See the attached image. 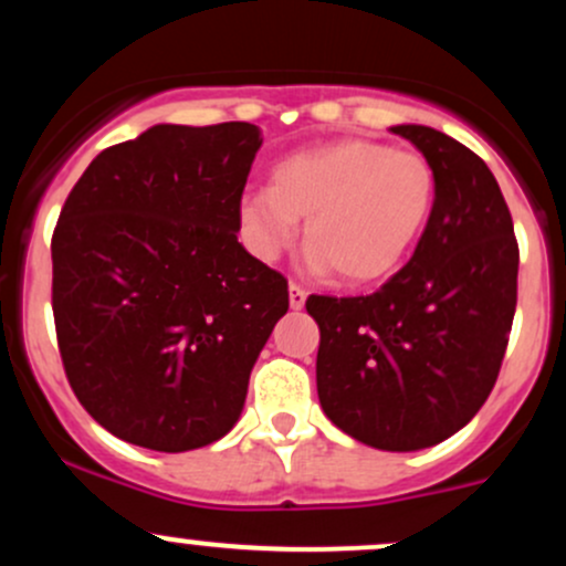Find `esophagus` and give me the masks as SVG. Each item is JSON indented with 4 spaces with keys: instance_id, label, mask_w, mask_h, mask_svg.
Wrapping results in <instances>:
<instances>
[{
    "instance_id": "1",
    "label": "esophagus",
    "mask_w": 566,
    "mask_h": 566,
    "mask_svg": "<svg viewBox=\"0 0 566 566\" xmlns=\"http://www.w3.org/2000/svg\"><path fill=\"white\" fill-rule=\"evenodd\" d=\"M305 305V290L297 287V284H290V308L301 311Z\"/></svg>"
}]
</instances>
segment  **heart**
<instances>
[{"label": "heart", "instance_id": "obj_1", "mask_svg": "<svg viewBox=\"0 0 566 566\" xmlns=\"http://www.w3.org/2000/svg\"><path fill=\"white\" fill-rule=\"evenodd\" d=\"M437 205V175L418 151L337 140L292 154L271 188L239 201V233L258 261H276L305 220L308 265L350 284L378 282L407 261Z\"/></svg>", "mask_w": 566, "mask_h": 566}]
</instances>
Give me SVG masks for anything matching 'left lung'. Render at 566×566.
I'll return each instance as SVG.
<instances>
[{
	"mask_svg": "<svg viewBox=\"0 0 566 566\" xmlns=\"http://www.w3.org/2000/svg\"><path fill=\"white\" fill-rule=\"evenodd\" d=\"M437 175L412 258L373 295H311L324 415L375 450L415 452L458 433L495 386L516 311L518 244L495 175L471 148L396 125Z\"/></svg>",
	"mask_w": 566,
	"mask_h": 566,
	"instance_id": "obj_1",
	"label": "left lung"
}]
</instances>
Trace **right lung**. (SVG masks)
<instances>
[{"label": "right lung", "instance_id": "right-lung-1", "mask_svg": "<svg viewBox=\"0 0 566 566\" xmlns=\"http://www.w3.org/2000/svg\"><path fill=\"white\" fill-rule=\"evenodd\" d=\"M261 129L154 125L90 161L53 233L66 378L114 437L157 452L223 439L287 279L239 244Z\"/></svg>", "mask_w": 566, "mask_h": 566}]
</instances>
